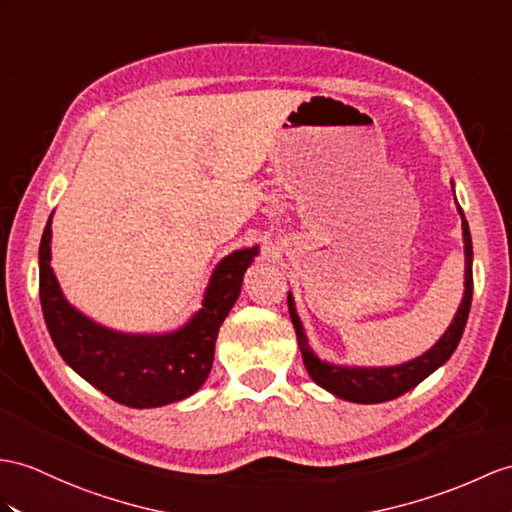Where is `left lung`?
Wrapping results in <instances>:
<instances>
[{
	"label": "left lung",
	"instance_id": "left-lung-1",
	"mask_svg": "<svg viewBox=\"0 0 512 512\" xmlns=\"http://www.w3.org/2000/svg\"><path fill=\"white\" fill-rule=\"evenodd\" d=\"M454 191V182H452ZM456 199V197H454ZM456 210L460 219H463V243H465V293L463 302H460L456 315L450 323V328L443 332V336L436 341L428 352L421 356L408 360L402 365L393 367H350V365H334L328 360H321L313 347L308 345V336L304 332L302 321H299L295 299L289 293V315L293 321V328L297 334L299 352H302L304 367L308 376L313 378L321 389L330 391L332 395L341 397V400L354 402V404H380L395 400V397L404 395L406 391L415 389L419 382L426 380L430 373H434L439 367H443L454 350L458 347L460 336L465 332V323L469 317L471 308V295H473V247H471V232L469 223L465 219L463 208L456 202Z\"/></svg>",
	"mask_w": 512,
	"mask_h": 512
}]
</instances>
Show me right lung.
Segmentation results:
<instances>
[{
  "label": "right lung",
  "instance_id": "1",
  "mask_svg": "<svg viewBox=\"0 0 512 512\" xmlns=\"http://www.w3.org/2000/svg\"><path fill=\"white\" fill-rule=\"evenodd\" d=\"M258 252L254 245L223 256L208 280L202 308L178 330L130 334L89 319L62 295L52 269L49 217L39 247V293L49 336L62 360L110 400L130 408L186 400L213 369L219 328L239 299L245 271Z\"/></svg>",
  "mask_w": 512,
  "mask_h": 512
}]
</instances>
